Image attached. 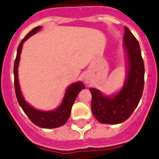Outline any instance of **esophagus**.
Segmentation results:
<instances>
[{
    "label": "esophagus",
    "instance_id": "esophagus-1",
    "mask_svg": "<svg viewBox=\"0 0 159 159\" xmlns=\"http://www.w3.org/2000/svg\"><path fill=\"white\" fill-rule=\"evenodd\" d=\"M85 82H86V83H88V80L85 79Z\"/></svg>",
    "mask_w": 159,
    "mask_h": 159
}]
</instances>
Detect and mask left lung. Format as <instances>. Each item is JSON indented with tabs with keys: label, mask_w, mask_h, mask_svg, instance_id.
I'll return each mask as SVG.
<instances>
[{
	"label": "left lung",
	"mask_w": 159,
	"mask_h": 159,
	"mask_svg": "<svg viewBox=\"0 0 159 159\" xmlns=\"http://www.w3.org/2000/svg\"><path fill=\"white\" fill-rule=\"evenodd\" d=\"M123 41L128 64L124 86L112 96L104 95L95 88L90 89L93 115L104 124H118L129 118L137 107L144 90V65L140 45L126 27Z\"/></svg>",
	"instance_id": "8db88e82"
}]
</instances>
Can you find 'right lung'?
<instances>
[{
    "label": "right lung",
    "mask_w": 159,
    "mask_h": 159,
    "mask_svg": "<svg viewBox=\"0 0 159 159\" xmlns=\"http://www.w3.org/2000/svg\"><path fill=\"white\" fill-rule=\"evenodd\" d=\"M42 28L41 26H38L37 28H33L30 31L25 37L22 40V42L19 45L18 50H17L16 59L15 61V66H14V76H15V94L19 105L21 106L26 115L28 118L39 127L42 128H56L59 126H61L66 123L68 119L70 117L71 109L73 103L75 101L76 98L80 91L82 89H85V86L82 82H77L71 84L70 86L67 88L65 94H64V99L61 104L55 110L51 111H41L38 109H34L33 106L26 102L24 96L22 95L20 87L19 84V78H18V67H19V59H20V54H21L23 44L28 39V37L37 33L38 31Z\"/></svg>",
    "instance_id": "add662e5"
}]
</instances>
